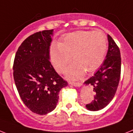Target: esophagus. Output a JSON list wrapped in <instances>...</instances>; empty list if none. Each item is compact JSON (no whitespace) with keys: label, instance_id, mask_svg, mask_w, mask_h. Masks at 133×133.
Listing matches in <instances>:
<instances>
[{"label":"esophagus","instance_id":"esophagus-1","mask_svg":"<svg viewBox=\"0 0 133 133\" xmlns=\"http://www.w3.org/2000/svg\"><path fill=\"white\" fill-rule=\"evenodd\" d=\"M70 85H73L74 87H80L81 85V83H72V82H70Z\"/></svg>","mask_w":133,"mask_h":133}]
</instances>
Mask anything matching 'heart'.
<instances>
[{
	"label": "heart",
	"mask_w": 133,
	"mask_h": 133,
	"mask_svg": "<svg viewBox=\"0 0 133 133\" xmlns=\"http://www.w3.org/2000/svg\"><path fill=\"white\" fill-rule=\"evenodd\" d=\"M107 49L106 35L101 31H79L67 34L61 42L50 48V58L59 73L65 70L71 61H74L66 71L70 79L81 77L86 71L94 72L102 65Z\"/></svg>",
	"instance_id": "heart-1"
}]
</instances>
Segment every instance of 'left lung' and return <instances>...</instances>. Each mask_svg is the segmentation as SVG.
Segmentation results:
<instances>
[{"label":"left lung","mask_w":133,"mask_h":133,"mask_svg":"<svg viewBox=\"0 0 133 133\" xmlns=\"http://www.w3.org/2000/svg\"><path fill=\"white\" fill-rule=\"evenodd\" d=\"M109 49L102 65L85 82L91 85L95 93L94 99L86 107L89 111L102 109L109 104L115 96L121 74V56L119 47L111 37L108 35Z\"/></svg>","instance_id":"1"}]
</instances>
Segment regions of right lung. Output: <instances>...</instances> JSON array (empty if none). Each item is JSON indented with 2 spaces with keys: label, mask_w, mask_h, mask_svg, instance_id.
I'll return each mask as SVG.
<instances>
[{
  "label": "right lung",
  "mask_w": 133,
  "mask_h": 133,
  "mask_svg": "<svg viewBox=\"0 0 133 133\" xmlns=\"http://www.w3.org/2000/svg\"><path fill=\"white\" fill-rule=\"evenodd\" d=\"M52 35L51 29L28 37L16 52L13 65L14 81L22 102L39 115L55 109L59 91L68 85L50 61Z\"/></svg>",
  "instance_id": "obj_1"
}]
</instances>
